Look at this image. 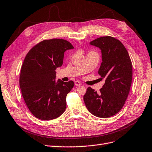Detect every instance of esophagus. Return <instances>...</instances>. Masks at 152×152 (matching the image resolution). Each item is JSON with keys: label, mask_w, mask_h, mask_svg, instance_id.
Listing matches in <instances>:
<instances>
[{"label": "esophagus", "mask_w": 152, "mask_h": 152, "mask_svg": "<svg viewBox=\"0 0 152 152\" xmlns=\"http://www.w3.org/2000/svg\"><path fill=\"white\" fill-rule=\"evenodd\" d=\"M75 85L76 86H80L81 85V83L80 81H75Z\"/></svg>", "instance_id": "1"}]
</instances>
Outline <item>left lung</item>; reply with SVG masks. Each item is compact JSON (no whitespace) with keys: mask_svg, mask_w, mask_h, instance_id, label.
<instances>
[{"mask_svg":"<svg viewBox=\"0 0 152 152\" xmlns=\"http://www.w3.org/2000/svg\"><path fill=\"white\" fill-rule=\"evenodd\" d=\"M91 45L99 48L102 61L98 73L105 79L100 92L91 88L84 96L86 106L96 117L113 116L123 107L132 80V64L128 51L118 39L110 36L95 39Z\"/></svg>","mask_w":152,"mask_h":152,"instance_id":"1","label":"left lung"}]
</instances>
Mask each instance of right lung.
<instances>
[{
  "mask_svg": "<svg viewBox=\"0 0 152 152\" xmlns=\"http://www.w3.org/2000/svg\"><path fill=\"white\" fill-rule=\"evenodd\" d=\"M74 48L63 39H45L26 55L20 74V87L31 113L39 119L50 121L60 117L66 107L67 94L72 81H55L56 69L63 64L64 52Z\"/></svg>",
  "mask_w": 152,
  "mask_h": 152,
  "instance_id": "obj_1",
  "label": "right lung"
}]
</instances>
